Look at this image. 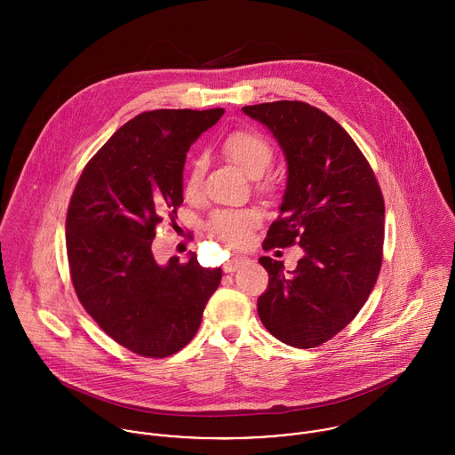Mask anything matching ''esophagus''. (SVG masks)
I'll return each instance as SVG.
<instances>
[{
  "label": "esophagus",
  "instance_id": "34e87169",
  "mask_svg": "<svg viewBox=\"0 0 455 455\" xmlns=\"http://www.w3.org/2000/svg\"><path fill=\"white\" fill-rule=\"evenodd\" d=\"M245 262H249V259H245V258H233V259H229L224 264V271L226 273H233V271H236Z\"/></svg>",
  "mask_w": 455,
  "mask_h": 455
}]
</instances>
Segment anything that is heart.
<instances>
[{
  "label": "heart",
  "mask_w": 455,
  "mask_h": 455,
  "mask_svg": "<svg viewBox=\"0 0 455 455\" xmlns=\"http://www.w3.org/2000/svg\"><path fill=\"white\" fill-rule=\"evenodd\" d=\"M220 150L228 161H231L238 170H242L249 179H260L273 163L271 143L256 131H231L220 143ZM204 175V164L201 159L189 163L184 179V195L196 197L201 193ZM259 182L260 189H267L266 182ZM259 226V215L254 210H219L212 215L208 222V231L217 240L231 245L243 247L249 243L252 231Z\"/></svg>",
  "instance_id": "1"
}]
</instances>
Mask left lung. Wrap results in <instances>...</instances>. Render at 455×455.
<instances>
[{"label":"left lung","mask_w":455,"mask_h":455,"mask_svg":"<svg viewBox=\"0 0 455 455\" xmlns=\"http://www.w3.org/2000/svg\"><path fill=\"white\" fill-rule=\"evenodd\" d=\"M276 138L287 188L262 249L299 245L303 258H260L269 275L258 299L264 327L296 348H314L350 324L371 294L384 251L386 204L375 173L334 119L303 101L242 108Z\"/></svg>","instance_id":"left-lung-1"}]
</instances>
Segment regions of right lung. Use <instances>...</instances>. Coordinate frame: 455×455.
<instances>
[{"instance_id":"obj_1","label":"right lung","mask_w":455,"mask_h":455,"mask_svg":"<svg viewBox=\"0 0 455 455\" xmlns=\"http://www.w3.org/2000/svg\"><path fill=\"white\" fill-rule=\"evenodd\" d=\"M222 108L152 110L131 119L85 164L66 213L75 292L112 339L168 357L195 338L222 269L152 254L156 228L184 201L186 156Z\"/></svg>"}]
</instances>
